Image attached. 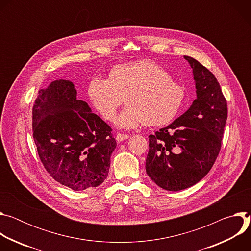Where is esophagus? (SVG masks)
<instances>
[{"label": "esophagus", "instance_id": "1", "mask_svg": "<svg viewBox=\"0 0 251 251\" xmlns=\"http://www.w3.org/2000/svg\"><path fill=\"white\" fill-rule=\"evenodd\" d=\"M128 138H129V135H127V134L118 133V134L116 135V140H117L118 142H120V141H124V140H126V139H128Z\"/></svg>", "mask_w": 251, "mask_h": 251}]
</instances>
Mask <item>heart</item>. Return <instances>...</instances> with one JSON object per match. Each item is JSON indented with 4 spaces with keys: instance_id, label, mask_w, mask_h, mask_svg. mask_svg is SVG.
<instances>
[{
    "instance_id": "1",
    "label": "heart",
    "mask_w": 251,
    "mask_h": 251,
    "mask_svg": "<svg viewBox=\"0 0 251 251\" xmlns=\"http://www.w3.org/2000/svg\"><path fill=\"white\" fill-rule=\"evenodd\" d=\"M88 96L100 116L109 122L115 120L125 99L127 107L117 124L133 129L144 123L156 127L173 121L184 105L186 88L157 62L140 60L115 66L107 80L93 78Z\"/></svg>"
}]
</instances>
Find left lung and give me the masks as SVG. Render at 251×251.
Instances as JSON below:
<instances>
[{
	"label": "left lung",
	"instance_id": "8db88e82",
	"mask_svg": "<svg viewBox=\"0 0 251 251\" xmlns=\"http://www.w3.org/2000/svg\"><path fill=\"white\" fill-rule=\"evenodd\" d=\"M197 98L172 124L149 135L146 172L164 190L190 188L210 171L222 148L227 103L210 71L191 56Z\"/></svg>",
	"mask_w": 251,
	"mask_h": 251
}]
</instances>
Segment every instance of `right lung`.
<instances>
[{
	"mask_svg": "<svg viewBox=\"0 0 251 251\" xmlns=\"http://www.w3.org/2000/svg\"><path fill=\"white\" fill-rule=\"evenodd\" d=\"M32 137L52 178L74 191L101 185L116 148L111 127L76 98L69 80L41 89L32 107Z\"/></svg>",
	"mask_w": 251,
	"mask_h": 251,
	"instance_id": "right-lung-1",
	"label": "right lung"
}]
</instances>
